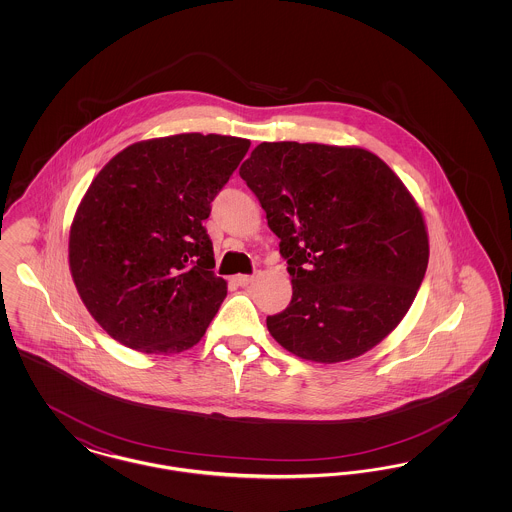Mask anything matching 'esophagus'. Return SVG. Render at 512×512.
I'll return each mask as SVG.
<instances>
[{"instance_id": "esophagus-1", "label": "esophagus", "mask_w": 512, "mask_h": 512, "mask_svg": "<svg viewBox=\"0 0 512 512\" xmlns=\"http://www.w3.org/2000/svg\"><path fill=\"white\" fill-rule=\"evenodd\" d=\"M232 282H234L236 286H240V288H245V286H249V284L253 282V276H249V274H238V276L232 278Z\"/></svg>"}]
</instances>
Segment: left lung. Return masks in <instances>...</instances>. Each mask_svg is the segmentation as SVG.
<instances>
[{
	"mask_svg": "<svg viewBox=\"0 0 512 512\" xmlns=\"http://www.w3.org/2000/svg\"><path fill=\"white\" fill-rule=\"evenodd\" d=\"M280 238L292 301L270 336L313 363L370 351L403 320L428 267L420 207L363 147L263 142L240 167Z\"/></svg>",
	"mask_w": 512,
	"mask_h": 512,
	"instance_id": "left-lung-1",
	"label": "left lung"
}]
</instances>
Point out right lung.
Instances as JSON below:
<instances>
[{
  "instance_id": "obj_1",
  "label": "right lung",
  "mask_w": 512,
  "mask_h": 512,
  "mask_svg": "<svg viewBox=\"0 0 512 512\" xmlns=\"http://www.w3.org/2000/svg\"><path fill=\"white\" fill-rule=\"evenodd\" d=\"M249 140L176 134L122 149L82 197L69 236L74 286L122 345L180 353L226 297L203 220Z\"/></svg>"
}]
</instances>
